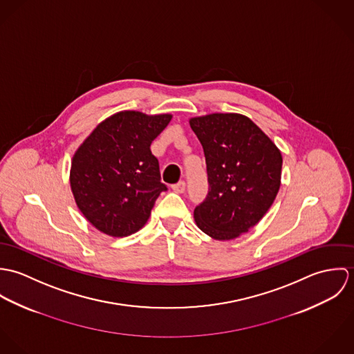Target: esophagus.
<instances>
[{
	"mask_svg": "<svg viewBox=\"0 0 354 354\" xmlns=\"http://www.w3.org/2000/svg\"><path fill=\"white\" fill-rule=\"evenodd\" d=\"M171 189L176 192V194H184L185 192V183L184 181H180L174 185H171Z\"/></svg>",
	"mask_w": 354,
	"mask_h": 354,
	"instance_id": "esophagus-1",
	"label": "esophagus"
}]
</instances>
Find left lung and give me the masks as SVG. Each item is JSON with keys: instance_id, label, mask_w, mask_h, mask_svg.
<instances>
[{"instance_id": "8db88e82", "label": "left lung", "mask_w": 354, "mask_h": 354, "mask_svg": "<svg viewBox=\"0 0 354 354\" xmlns=\"http://www.w3.org/2000/svg\"><path fill=\"white\" fill-rule=\"evenodd\" d=\"M202 143L208 194L195 211L198 227L227 241L253 227L268 211L281 187L282 155L251 118L212 113L189 120Z\"/></svg>"}]
</instances>
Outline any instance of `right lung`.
<instances>
[{"mask_svg":"<svg viewBox=\"0 0 354 354\" xmlns=\"http://www.w3.org/2000/svg\"><path fill=\"white\" fill-rule=\"evenodd\" d=\"M170 120L171 114L115 113L75 152L71 189L82 214L102 233L127 237L147 223L155 201L167 189L150 146Z\"/></svg>","mask_w":354,"mask_h":354,"instance_id":"obj_1","label":"right lung"}]
</instances>
